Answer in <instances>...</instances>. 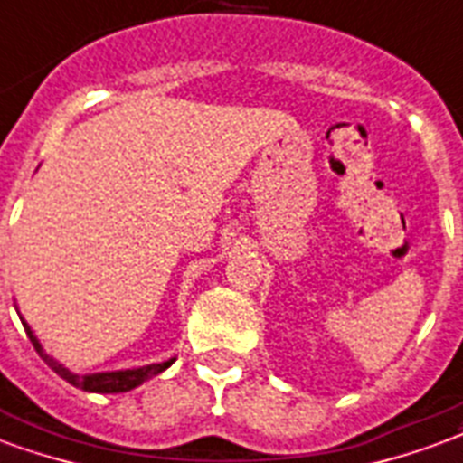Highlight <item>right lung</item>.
<instances>
[{
  "label": "right lung",
  "mask_w": 463,
  "mask_h": 463,
  "mask_svg": "<svg viewBox=\"0 0 463 463\" xmlns=\"http://www.w3.org/2000/svg\"><path fill=\"white\" fill-rule=\"evenodd\" d=\"M21 325H24V329H26V335H29L33 349L38 351V356L46 361L48 366L53 368L62 381H68L71 385L82 388V391L87 392H127L131 391V388H137V385L144 383V381H148V378L163 373V371L175 361V359H168V361H163V364H148V366L124 368V371H104V373H85V376H78V373L68 371L62 364H58L53 356H48L46 351H43V346H41V342L36 339V335L31 332V326L26 325L24 319H21Z\"/></svg>",
  "instance_id": "1"
}]
</instances>
